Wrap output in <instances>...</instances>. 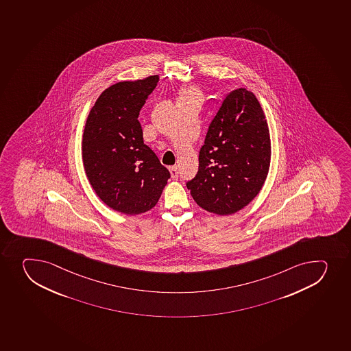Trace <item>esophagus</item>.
Returning <instances> with one entry per match:
<instances>
[{"label":"esophagus","instance_id":"obj_1","mask_svg":"<svg viewBox=\"0 0 351 351\" xmlns=\"http://www.w3.org/2000/svg\"><path fill=\"white\" fill-rule=\"evenodd\" d=\"M170 175H171V178H173V180H176V178H178V167H170L169 168Z\"/></svg>","mask_w":351,"mask_h":351}]
</instances>
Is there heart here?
I'll list each match as a JSON object with an SVG mask.
<instances>
[{
	"instance_id": "1",
	"label": "heart",
	"mask_w": 351,
	"mask_h": 351,
	"mask_svg": "<svg viewBox=\"0 0 351 351\" xmlns=\"http://www.w3.org/2000/svg\"><path fill=\"white\" fill-rule=\"evenodd\" d=\"M191 98H199V91L195 88H182L180 91V101L191 99Z\"/></svg>"
}]
</instances>
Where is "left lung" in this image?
<instances>
[{
	"label": "left lung",
	"instance_id": "obj_1",
	"mask_svg": "<svg viewBox=\"0 0 351 351\" xmlns=\"http://www.w3.org/2000/svg\"><path fill=\"white\" fill-rule=\"evenodd\" d=\"M270 159V132L260 101L239 88L226 96L210 122L198 173L186 186L202 208L231 215L260 193Z\"/></svg>",
	"mask_w": 351,
	"mask_h": 351
}]
</instances>
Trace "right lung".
I'll list each match as a JSON object with an SVG mask.
<instances>
[{"instance_id":"obj_1","label":"right lung","mask_w":351,"mask_h":351,"mask_svg":"<svg viewBox=\"0 0 351 351\" xmlns=\"http://www.w3.org/2000/svg\"><path fill=\"white\" fill-rule=\"evenodd\" d=\"M159 75L121 81L105 89L88 115L82 160L88 180L105 205L138 215L159 202L170 178L144 144L138 115Z\"/></svg>"}]
</instances>
